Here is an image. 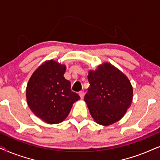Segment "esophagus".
Instances as JSON below:
<instances>
[{"label":"esophagus","instance_id":"obj_1","mask_svg":"<svg viewBox=\"0 0 160 160\" xmlns=\"http://www.w3.org/2000/svg\"><path fill=\"white\" fill-rule=\"evenodd\" d=\"M79 95H80V98H81L82 99H83V97H84V96H85L84 91H80V92H79Z\"/></svg>","mask_w":160,"mask_h":160}]
</instances>
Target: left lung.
Instances as JSON below:
<instances>
[{"label":"left lung","mask_w":160,"mask_h":160,"mask_svg":"<svg viewBox=\"0 0 160 160\" xmlns=\"http://www.w3.org/2000/svg\"><path fill=\"white\" fill-rule=\"evenodd\" d=\"M90 86L84 101L98 124L109 126L124 116L131 106L133 88L129 78L110 63L103 62L89 70Z\"/></svg>","instance_id":"8db88e82"}]
</instances>
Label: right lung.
I'll list each match as a JSON object with an SVG mask.
<instances>
[{"label":"right lung","mask_w":160,"mask_h":160,"mask_svg":"<svg viewBox=\"0 0 160 160\" xmlns=\"http://www.w3.org/2000/svg\"><path fill=\"white\" fill-rule=\"evenodd\" d=\"M65 64L48 60L37 68L27 84V104L33 114L49 124L61 123L69 116L74 102L80 99L65 79Z\"/></svg>","instance_id":"right-lung-1"}]
</instances>
